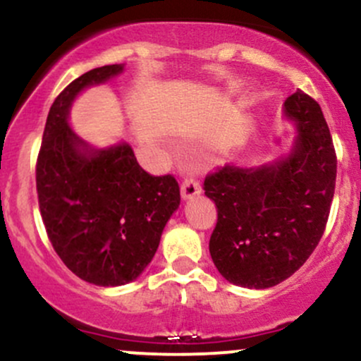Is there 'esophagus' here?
<instances>
[{"label":"esophagus","mask_w":361,"mask_h":361,"mask_svg":"<svg viewBox=\"0 0 361 361\" xmlns=\"http://www.w3.org/2000/svg\"><path fill=\"white\" fill-rule=\"evenodd\" d=\"M201 191V185L200 182L195 180V179H184L180 184V192H182V197L184 200H189V197L196 196L197 192Z\"/></svg>","instance_id":"34e87169"}]
</instances>
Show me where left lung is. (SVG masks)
<instances>
[{"label":"left lung","instance_id":"1","mask_svg":"<svg viewBox=\"0 0 361 361\" xmlns=\"http://www.w3.org/2000/svg\"><path fill=\"white\" fill-rule=\"evenodd\" d=\"M284 106L298 126L286 160L246 170L219 166L203 182L219 215L212 259L243 288H272L296 272L319 244L334 197L337 157L319 103L296 91Z\"/></svg>","mask_w":361,"mask_h":361}]
</instances>
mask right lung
Here are the masks:
<instances>
[{"instance_id":"right-lung-1","label":"right lung","mask_w":361,"mask_h":361,"mask_svg":"<svg viewBox=\"0 0 361 361\" xmlns=\"http://www.w3.org/2000/svg\"><path fill=\"white\" fill-rule=\"evenodd\" d=\"M122 71V63L92 68L56 96L36 161L46 234L67 269L96 286L134 281L153 259L180 203L172 173L151 176L129 145L91 151L68 126L77 92Z\"/></svg>"}]
</instances>
